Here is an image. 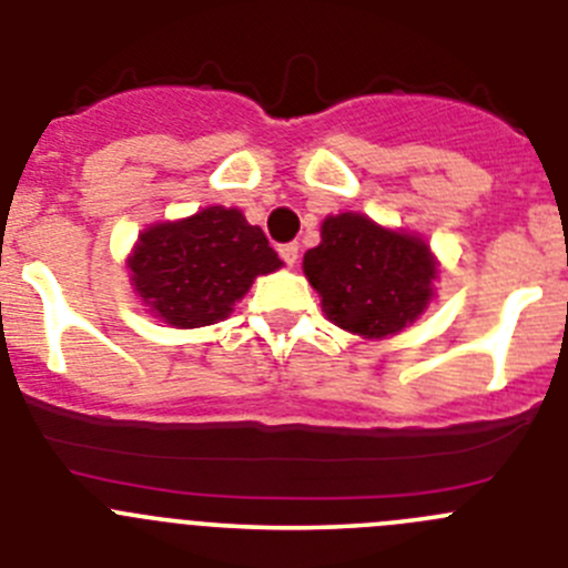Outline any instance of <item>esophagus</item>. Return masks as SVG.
I'll return each instance as SVG.
<instances>
[{
  "label": "esophagus",
  "instance_id": "obj_1",
  "mask_svg": "<svg viewBox=\"0 0 568 568\" xmlns=\"http://www.w3.org/2000/svg\"><path fill=\"white\" fill-rule=\"evenodd\" d=\"M277 252H280V257H283L285 265H294L296 260H300V246H296V243H283Z\"/></svg>",
  "mask_w": 568,
  "mask_h": 568
}]
</instances>
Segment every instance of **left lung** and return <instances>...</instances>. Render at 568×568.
<instances>
[{"instance_id": "8db88e82", "label": "left lung", "mask_w": 568, "mask_h": 568, "mask_svg": "<svg viewBox=\"0 0 568 568\" xmlns=\"http://www.w3.org/2000/svg\"><path fill=\"white\" fill-rule=\"evenodd\" d=\"M303 272L334 325L382 339L422 316L438 268L430 246L416 234L342 212L322 221V243L305 252Z\"/></svg>"}]
</instances>
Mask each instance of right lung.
Returning a JSON list of instances; mask_svg holds the SVG:
<instances>
[{
  "label": "right lung",
  "mask_w": 568,
  "mask_h": 568,
  "mask_svg": "<svg viewBox=\"0 0 568 568\" xmlns=\"http://www.w3.org/2000/svg\"><path fill=\"white\" fill-rule=\"evenodd\" d=\"M280 265L283 260L263 229L226 206H206L183 221L144 229L126 260L141 303L172 328L226 320L254 280Z\"/></svg>",
  "instance_id": "1"
}]
</instances>
